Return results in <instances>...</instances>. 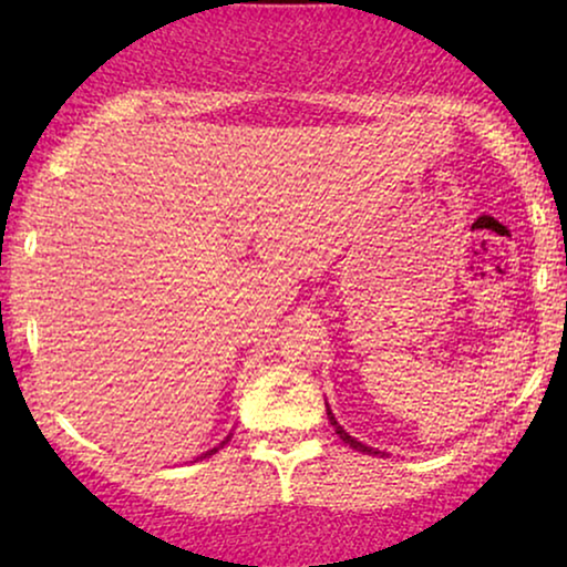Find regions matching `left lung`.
I'll use <instances>...</instances> for the list:
<instances>
[{"label": "left lung", "instance_id": "left-lung-1", "mask_svg": "<svg viewBox=\"0 0 567 567\" xmlns=\"http://www.w3.org/2000/svg\"><path fill=\"white\" fill-rule=\"evenodd\" d=\"M328 417H330V423H332V429H336V433L340 439L346 441V444H351L355 452H363V454H382V452H377V449H371V446H367V444H361V441H355L353 436H348V433L343 431V425H340L338 421H336V415L330 413V408H328Z\"/></svg>", "mask_w": 567, "mask_h": 567}]
</instances>
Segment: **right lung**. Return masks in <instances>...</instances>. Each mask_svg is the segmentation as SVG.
I'll return each mask as SVG.
<instances>
[{"label": "right lung", "mask_w": 567, "mask_h": 567, "mask_svg": "<svg viewBox=\"0 0 567 567\" xmlns=\"http://www.w3.org/2000/svg\"><path fill=\"white\" fill-rule=\"evenodd\" d=\"M227 441H229V439H227ZM227 441H221V446H224V444H227ZM216 452H219V446H216V449H212V452H206L204 456H200V460H206V456H212V454H216Z\"/></svg>", "instance_id": "obj_1"}]
</instances>
